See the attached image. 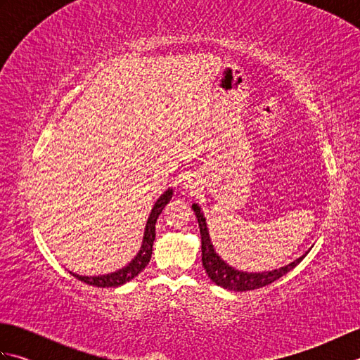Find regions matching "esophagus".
<instances>
[{"label": "esophagus", "instance_id": "esophagus-1", "mask_svg": "<svg viewBox=\"0 0 360 360\" xmlns=\"http://www.w3.org/2000/svg\"><path fill=\"white\" fill-rule=\"evenodd\" d=\"M196 184H198V182L195 181V179H188L187 182H186V188H188L190 190V192H196Z\"/></svg>", "mask_w": 360, "mask_h": 360}]
</instances>
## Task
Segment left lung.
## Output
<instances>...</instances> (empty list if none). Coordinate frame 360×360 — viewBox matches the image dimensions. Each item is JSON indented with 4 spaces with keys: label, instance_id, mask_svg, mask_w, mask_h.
Masks as SVG:
<instances>
[{
    "label": "left lung",
    "instance_id": "left-lung-1",
    "mask_svg": "<svg viewBox=\"0 0 360 360\" xmlns=\"http://www.w3.org/2000/svg\"><path fill=\"white\" fill-rule=\"evenodd\" d=\"M192 209L195 212V215L198 218V223H200V232H201V244H202V266L205 272H207L209 278L217 283L218 286L229 289V290H236V292H243V290H252V289H259L263 286L271 285L275 280L281 278L283 275H286L289 271H292L294 267L302 262V259L307 257V254L302 255L300 258H297L295 262L289 263L286 266L280 267V269H274V271H267V272H255V274H249V272H241L236 271L233 267L226 264L223 259L218 257L212 246L209 231H207V224H205V218L202 215V212L200 209V205L193 204Z\"/></svg>",
    "mask_w": 360,
    "mask_h": 360
}]
</instances>
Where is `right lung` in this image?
Returning a JSON list of instances; mask_svg holds the SVG:
<instances>
[{"label":"right lung","mask_w":360,"mask_h":360,"mask_svg":"<svg viewBox=\"0 0 360 360\" xmlns=\"http://www.w3.org/2000/svg\"><path fill=\"white\" fill-rule=\"evenodd\" d=\"M172 190H167V192L159 198L156 201L155 207L151 209V213L147 221V226H145V233H143V241L139 254H137L131 263H128L125 267L122 269L112 272V274H106V275H98V277H85V275H77L71 272L75 278L86 283V285L91 286H97V288H116L120 285H125V283L131 281L136 275H139L145 266L150 263V258L153 254V241H155L156 236V221L159 218L160 213H162L165 205L170 202L172 200Z\"/></svg>","instance_id":"right-lung-1"}]
</instances>
